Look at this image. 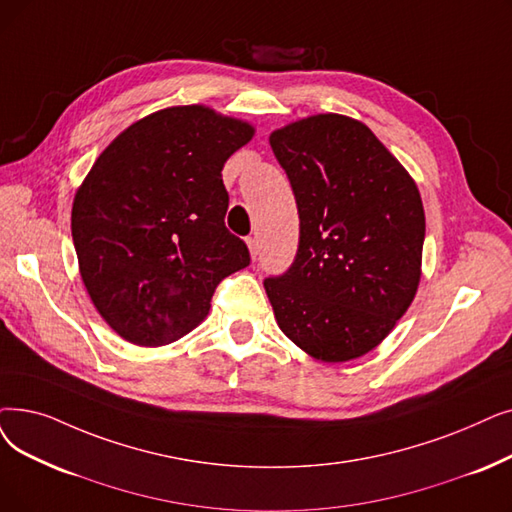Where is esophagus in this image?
<instances>
[{"label": "esophagus", "mask_w": 512, "mask_h": 512, "mask_svg": "<svg viewBox=\"0 0 512 512\" xmlns=\"http://www.w3.org/2000/svg\"><path fill=\"white\" fill-rule=\"evenodd\" d=\"M247 244H249L251 257H253V259H257V255H259V242H257V238H255V236H251V238L247 240Z\"/></svg>", "instance_id": "1"}]
</instances>
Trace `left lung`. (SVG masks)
Segmentation results:
<instances>
[{"instance_id":"8db88e82","label":"left lung","mask_w":512,"mask_h":512,"mask_svg":"<svg viewBox=\"0 0 512 512\" xmlns=\"http://www.w3.org/2000/svg\"><path fill=\"white\" fill-rule=\"evenodd\" d=\"M299 211V249L263 286L284 335L349 362L379 345L420 282L425 209L410 173L360 121L314 115L270 136Z\"/></svg>"}]
</instances>
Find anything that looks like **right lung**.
I'll return each instance as SVG.
<instances>
[{"label":"right lung","mask_w":512,"mask_h":512,"mask_svg":"<svg viewBox=\"0 0 512 512\" xmlns=\"http://www.w3.org/2000/svg\"><path fill=\"white\" fill-rule=\"evenodd\" d=\"M253 133L201 104L171 106L129 125L87 173L71 213L79 272L125 341L182 339L207 318L217 284L251 263L224 224L221 169Z\"/></svg>","instance_id":"obj_1"}]
</instances>
